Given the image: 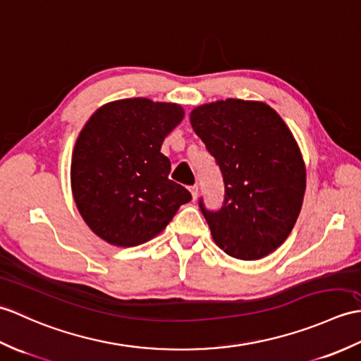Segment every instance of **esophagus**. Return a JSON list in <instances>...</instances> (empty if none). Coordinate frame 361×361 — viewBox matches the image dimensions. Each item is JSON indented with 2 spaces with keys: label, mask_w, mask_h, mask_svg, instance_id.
Segmentation results:
<instances>
[{
  "label": "esophagus",
  "mask_w": 361,
  "mask_h": 361,
  "mask_svg": "<svg viewBox=\"0 0 361 361\" xmlns=\"http://www.w3.org/2000/svg\"><path fill=\"white\" fill-rule=\"evenodd\" d=\"M190 191H191V196H193V201H196L197 199V185H193V187H190Z\"/></svg>",
  "instance_id": "34e87169"
}]
</instances>
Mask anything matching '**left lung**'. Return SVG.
<instances>
[{
    "label": "left lung",
    "instance_id": "obj_1",
    "mask_svg": "<svg viewBox=\"0 0 361 361\" xmlns=\"http://www.w3.org/2000/svg\"><path fill=\"white\" fill-rule=\"evenodd\" d=\"M226 185L219 210L199 207L216 245L238 259H261L295 226L306 191V166L293 134L262 102L227 99L191 111Z\"/></svg>",
    "mask_w": 361,
    "mask_h": 361
}]
</instances>
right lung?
Listing matches in <instances>:
<instances>
[{
	"label": "right lung",
	"instance_id": "right-lung-1",
	"mask_svg": "<svg viewBox=\"0 0 361 361\" xmlns=\"http://www.w3.org/2000/svg\"><path fill=\"white\" fill-rule=\"evenodd\" d=\"M183 118L176 103L125 99L106 103L87 120L75 142L71 187L77 208L95 235L134 247L162 231L190 191L168 179L165 137Z\"/></svg>",
	"mask_w": 361,
	"mask_h": 361
}]
</instances>
